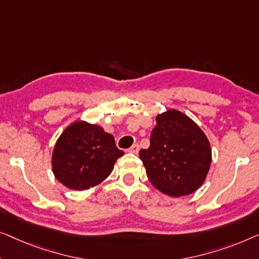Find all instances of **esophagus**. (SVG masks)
I'll use <instances>...</instances> for the list:
<instances>
[{
    "instance_id": "1",
    "label": "esophagus",
    "mask_w": 259,
    "mask_h": 259,
    "mask_svg": "<svg viewBox=\"0 0 259 259\" xmlns=\"http://www.w3.org/2000/svg\"><path fill=\"white\" fill-rule=\"evenodd\" d=\"M138 151H140V145L138 144H134L133 147L129 149V152H131V154H138Z\"/></svg>"
}]
</instances>
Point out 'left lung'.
I'll list each match as a JSON object with an SVG mask.
<instances>
[{
	"mask_svg": "<svg viewBox=\"0 0 259 259\" xmlns=\"http://www.w3.org/2000/svg\"><path fill=\"white\" fill-rule=\"evenodd\" d=\"M156 123L150 147L140 151L149 181L171 197L190 195L209 171V141L191 118L174 109L157 115Z\"/></svg>",
	"mask_w": 259,
	"mask_h": 259,
	"instance_id": "1",
	"label": "left lung"
}]
</instances>
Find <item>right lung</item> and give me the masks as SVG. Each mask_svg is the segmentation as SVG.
Listing matches in <instances>:
<instances>
[{
    "mask_svg": "<svg viewBox=\"0 0 259 259\" xmlns=\"http://www.w3.org/2000/svg\"><path fill=\"white\" fill-rule=\"evenodd\" d=\"M124 152L114 136L100 125L75 122L58 138L53 152V171L62 184L72 190H87L103 182Z\"/></svg>",
    "mask_w": 259,
    "mask_h": 259,
    "instance_id": "1",
    "label": "right lung"
}]
</instances>
